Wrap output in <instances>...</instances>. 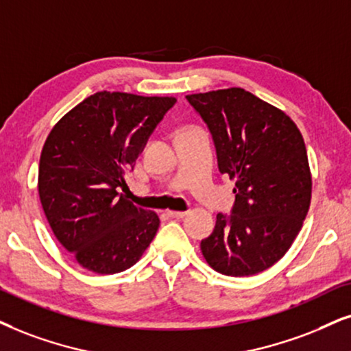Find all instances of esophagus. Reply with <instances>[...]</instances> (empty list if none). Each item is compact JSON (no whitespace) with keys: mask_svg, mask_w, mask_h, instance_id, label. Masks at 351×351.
Segmentation results:
<instances>
[{"mask_svg":"<svg viewBox=\"0 0 351 351\" xmlns=\"http://www.w3.org/2000/svg\"><path fill=\"white\" fill-rule=\"evenodd\" d=\"M188 214V212H180V210H167V215L171 217V219H183V217Z\"/></svg>","mask_w":351,"mask_h":351,"instance_id":"obj_1","label":"esophagus"}]
</instances>
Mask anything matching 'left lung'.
I'll return each mask as SVG.
<instances>
[{
	"label": "left lung",
	"mask_w": 351,
	"mask_h": 351,
	"mask_svg": "<svg viewBox=\"0 0 351 351\" xmlns=\"http://www.w3.org/2000/svg\"><path fill=\"white\" fill-rule=\"evenodd\" d=\"M186 99L210 131L220 173L234 180L232 215L217 214L202 256L228 277L263 272L290 250L311 204L303 136L282 110L245 88Z\"/></svg>",
	"instance_id": "8db88e82"
}]
</instances>
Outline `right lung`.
I'll return each instance as SVG.
<instances>
[{
  "label": "right lung",
  "instance_id": "right-lung-1",
  "mask_svg": "<svg viewBox=\"0 0 351 351\" xmlns=\"http://www.w3.org/2000/svg\"><path fill=\"white\" fill-rule=\"evenodd\" d=\"M175 104L173 97L97 92L48 134L38 165L40 202L56 239L84 269L123 272L157 233L158 215L118 191Z\"/></svg>",
  "mask_w": 351,
  "mask_h": 351
}]
</instances>
